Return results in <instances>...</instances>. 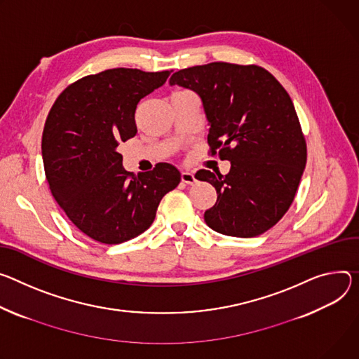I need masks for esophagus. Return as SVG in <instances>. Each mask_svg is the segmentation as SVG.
I'll return each instance as SVG.
<instances>
[{
  "label": "esophagus",
  "mask_w": 359,
  "mask_h": 359,
  "mask_svg": "<svg viewBox=\"0 0 359 359\" xmlns=\"http://www.w3.org/2000/svg\"><path fill=\"white\" fill-rule=\"evenodd\" d=\"M182 182L186 184H193L196 182V177H194V175L190 172H182Z\"/></svg>",
  "instance_id": "34e87169"
}]
</instances>
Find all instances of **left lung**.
Instances as JSON below:
<instances>
[{
  "label": "left lung",
  "instance_id": "left-lung-1",
  "mask_svg": "<svg viewBox=\"0 0 359 359\" xmlns=\"http://www.w3.org/2000/svg\"><path fill=\"white\" fill-rule=\"evenodd\" d=\"M175 84L201 95L210 124L209 153L231 161L224 176L206 169L194 176L217 193L205 212L206 224L227 236L265 233L287 212L306 165V142L289 94L256 64L194 66L176 72Z\"/></svg>",
  "mask_w": 359,
  "mask_h": 359
}]
</instances>
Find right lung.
I'll list each match as a JSON object with an SVG mask.
<instances>
[{
    "label": "right lung",
    "instance_id": "1",
    "mask_svg": "<svg viewBox=\"0 0 359 359\" xmlns=\"http://www.w3.org/2000/svg\"><path fill=\"white\" fill-rule=\"evenodd\" d=\"M172 72L110 69L70 84L54 102L43 130L46 179L55 202L79 229L106 245L147 231L161 198L180 183L169 163L130 173L117 151L137 133L139 102Z\"/></svg>",
    "mask_w": 359,
    "mask_h": 359
}]
</instances>
